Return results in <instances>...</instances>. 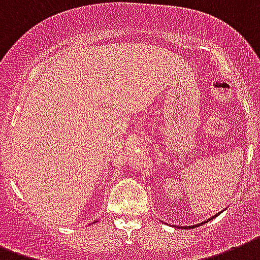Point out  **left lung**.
<instances>
[{
	"mask_svg": "<svg viewBox=\"0 0 260 260\" xmlns=\"http://www.w3.org/2000/svg\"><path fill=\"white\" fill-rule=\"evenodd\" d=\"M221 212H224V210H221ZM218 214H220V213H218ZM218 214H216V216H213V217H210V218H209V220H206V221H203V222H201V224H197V225H190V226H183V228H184V229H191V228H197V226H199V225H203V224H206V222H209V221H210V220H213V218H214V217H217V216H218Z\"/></svg>",
	"mask_w": 260,
	"mask_h": 260,
	"instance_id": "obj_1",
	"label": "left lung"
}]
</instances>
